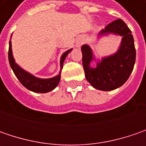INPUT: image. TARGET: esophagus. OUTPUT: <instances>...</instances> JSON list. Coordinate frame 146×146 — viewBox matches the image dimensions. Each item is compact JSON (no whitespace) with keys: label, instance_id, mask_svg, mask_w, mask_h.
<instances>
[{"label":"esophagus","instance_id":"esophagus-1","mask_svg":"<svg viewBox=\"0 0 146 146\" xmlns=\"http://www.w3.org/2000/svg\"><path fill=\"white\" fill-rule=\"evenodd\" d=\"M83 43H84V40H83V39H79V40H78L76 41V47H80Z\"/></svg>","mask_w":146,"mask_h":146}]
</instances>
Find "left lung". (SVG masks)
I'll return each instance as SVG.
<instances>
[{"label":"left lung","instance_id":"obj_1","mask_svg":"<svg viewBox=\"0 0 146 146\" xmlns=\"http://www.w3.org/2000/svg\"><path fill=\"white\" fill-rule=\"evenodd\" d=\"M109 35L122 36L120 45L116 53L103 57L102 60L95 58L89 45L84 44L81 47L86 80L93 88L102 91H111L121 87L129 78L136 61L132 31L123 20L119 19L108 24L99 32L98 38ZM93 60L97 64L95 68L91 66Z\"/></svg>","mask_w":146,"mask_h":146}]
</instances>
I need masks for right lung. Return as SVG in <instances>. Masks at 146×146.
<instances>
[{"label": "right lung", "mask_w": 146, "mask_h": 146, "mask_svg": "<svg viewBox=\"0 0 146 146\" xmlns=\"http://www.w3.org/2000/svg\"><path fill=\"white\" fill-rule=\"evenodd\" d=\"M71 50H72V48H70L62 53V55L60 58L61 70L59 71L58 75L55 76L53 78H48V79H41V78L36 77L31 73L26 71L22 67H20L15 62V60L13 56V52H12L11 40H9V65H10L12 70L14 71V75L16 76L20 83L26 88H27L28 90L32 91L34 93H45L52 91L58 86V84L60 82V80H61V71L62 69L63 62H64L66 56L68 55V53H70Z\"/></svg>", "instance_id": "1"}]
</instances>
